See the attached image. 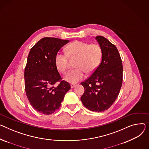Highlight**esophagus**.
Masks as SVG:
<instances>
[{
  "instance_id": "34e87169",
  "label": "esophagus",
  "mask_w": 149,
  "mask_h": 149,
  "mask_svg": "<svg viewBox=\"0 0 149 149\" xmlns=\"http://www.w3.org/2000/svg\"><path fill=\"white\" fill-rule=\"evenodd\" d=\"M76 86V84H71V88H74V87H75Z\"/></svg>"
}]
</instances>
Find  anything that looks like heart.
<instances>
[{
  "instance_id": "obj_1",
  "label": "heart",
  "mask_w": 149,
  "mask_h": 149,
  "mask_svg": "<svg viewBox=\"0 0 149 149\" xmlns=\"http://www.w3.org/2000/svg\"><path fill=\"white\" fill-rule=\"evenodd\" d=\"M67 54L58 52L55 56V65L59 71L65 72L68 69V56L78 57L75 66L78 68L69 71L65 77V80L71 83H77L84 78L86 72L92 73L100 65L102 51L97 44H89L81 41H75L69 44Z\"/></svg>"
}]
</instances>
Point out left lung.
<instances>
[{"label": "left lung", "mask_w": 149, "mask_h": 149, "mask_svg": "<svg viewBox=\"0 0 149 149\" xmlns=\"http://www.w3.org/2000/svg\"><path fill=\"white\" fill-rule=\"evenodd\" d=\"M102 51V61L92 74L81 84L84 92L81 97L89 110H108L119 94L123 82V65L116 47L102 36H96Z\"/></svg>", "instance_id": "8db88e82"}]
</instances>
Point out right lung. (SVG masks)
Segmentation results:
<instances>
[{"label": "right lung", "mask_w": 149, "mask_h": 149, "mask_svg": "<svg viewBox=\"0 0 149 149\" xmlns=\"http://www.w3.org/2000/svg\"><path fill=\"white\" fill-rule=\"evenodd\" d=\"M68 42L45 37L29 53L24 69L25 91L30 104L41 114L48 115L56 111L71 88L70 84L62 80L54 62L56 53Z\"/></svg>", "instance_id": "right-lung-1"}]
</instances>
